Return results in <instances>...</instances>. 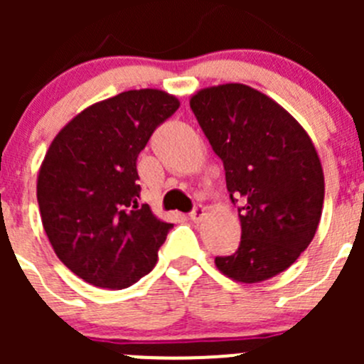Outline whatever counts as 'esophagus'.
I'll list each match as a JSON object with an SVG mask.
<instances>
[{
	"mask_svg": "<svg viewBox=\"0 0 364 364\" xmlns=\"http://www.w3.org/2000/svg\"><path fill=\"white\" fill-rule=\"evenodd\" d=\"M204 215H205V209L203 208V205H196V208H193V211L190 213V218H192V222L199 223L200 220L204 218Z\"/></svg>",
	"mask_w": 364,
	"mask_h": 364,
	"instance_id": "esophagus-1",
	"label": "esophagus"
}]
</instances>
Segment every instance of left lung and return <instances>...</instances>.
I'll use <instances>...</instances> for the list:
<instances>
[{
    "instance_id": "obj_1",
    "label": "left lung",
    "mask_w": 364,
    "mask_h": 364,
    "mask_svg": "<svg viewBox=\"0 0 364 364\" xmlns=\"http://www.w3.org/2000/svg\"><path fill=\"white\" fill-rule=\"evenodd\" d=\"M190 107L223 161L230 200H243L240 248L216 257V267L241 284L284 273L314 240L324 204V172L310 135L247 84L204 87Z\"/></svg>"
}]
</instances>
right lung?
I'll use <instances>...</instances> for the list:
<instances>
[{
	"label": "right lung",
	"mask_w": 364,
	"mask_h": 364,
	"mask_svg": "<svg viewBox=\"0 0 364 364\" xmlns=\"http://www.w3.org/2000/svg\"><path fill=\"white\" fill-rule=\"evenodd\" d=\"M179 100L130 90L70 119L36 179L42 225L58 259L87 284L121 291L155 267L171 223L139 208L137 156Z\"/></svg>",
	"instance_id": "add662e5"
}]
</instances>
